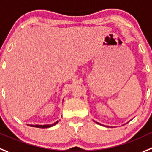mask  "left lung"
<instances>
[{"label": "left lung", "mask_w": 152, "mask_h": 152, "mask_svg": "<svg viewBox=\"0 0 152 152\" xmlns=\"http://www.w3.org/2000/svg\"><path fill=\"white\" fill-rule=\"evenodd\" d=\"M97 124H99V123H97Z\"/></svg>", "instance_id": "left-lung-1"}]
</instances>
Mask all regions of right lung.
<instances>
[{
  "instance_id": "obj_1",
  "label": "right lung",
  "mask_w": 152,
  "mask_h": 152,
  "mask_svg": "<svg viewBox=\"0 0 152 152\" xmlns=\"http://www.w3.org/2000/svg\"><path fill=\"white\" fill-rule=\"evenodd\" d=\"M58 122V121L55 122L54 124H48V125H32V124H31V125L29 126H31V127H39V128H48V127H52V126L55 125Z\"/></svg>"
}]
</instances>
